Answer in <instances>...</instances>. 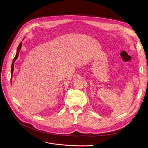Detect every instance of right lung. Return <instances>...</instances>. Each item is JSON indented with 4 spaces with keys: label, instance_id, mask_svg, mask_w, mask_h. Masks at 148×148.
Returning a JSON list of instances; mask_svg holds the SVG:
<instances>
[{
    "label": "right lung",
    "instance_id": "1",
    "mask_svg": "<svg viewBox=\"0 0 148 148\" xmlns=\"http://www.w3.org/2000/svg\"><path fill=\"white\" fill-rule=\"evenodd\" d=\"M21 47V42L20 43L18 47V48H17V52H16V56H15V57H14V59H13V62H12V69H11V74H12V75L13 72V69H14V66H13V65H14V62H15V61L16 60V59L18 58V57L19 52H20V50Z\"/></svg>",
    "mask_w": 148,
    "mask_h": 148
}]
</instances>
